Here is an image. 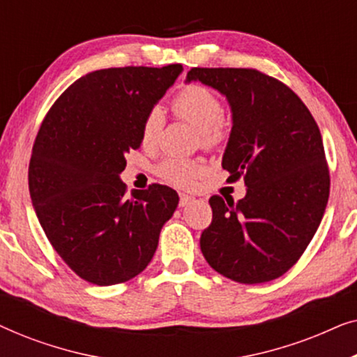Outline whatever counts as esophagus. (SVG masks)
Wrapping results in <instances>:
<instances>
[{
	"mask_svg": "<svg viewBox=\"0 0 357 357\" xmlns=\"http://www.w3.org/2000/svg\"><path fill=\"white\" fill-rule=\"evenodd\" d=\"M193 199H195V198L188 197V195H185V193H180V206H182V208L188 206L190 203H193Z\"/></svg>",
	"mask_w": 357,
	"mask_h": 357,
	"instance_id": "esophagus-1",
	"label": "esophagus"
}]
</instances>
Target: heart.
<instances>
[{"instance_id": "1", "label": "heart", "mask_w": 357, "mask_h": 357, "mask_svg": "<svg viewBox=\"0 0 357 357\" xmlns=\"http://www.w3.org/2000/svg\"><path fill=\"white\" fill-rule=\"evenodd\" d=\"M174 114L188 121L199 131L203 146L211 148L221 143L224 138V107L219 97L208 87L199 84H188L177 92L172 99ZM159 114L151 112L141 126V141L151 144L158 136ZM204 172L202 162L192 159L167 158L159 165L160 177L177 187H188Z\"/></svg>"}]
</instances>
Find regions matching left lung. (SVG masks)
Instances as JSON below:
<instances>
[{"label":"left lung","mask_w":357,"mask_h":357,"mask_svg":"<svg viewBox=\"0 0 357 357\" xmlns=\"http://www.w3.org/2000/svg\"><path fill=\"white\" fill-rule=\"evenodd\" d=\"M199 81L227 99L232 130L222 169L242 199L211 197V226L199 247L209 266L229 280L258 284L276 280L299 260L324 218L330 175L324 141L304 102L275 77L247 68H192Z\"/></svg>","instance_id":"left-lung-1"}]
</instances>
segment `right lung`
<instances>
[{
	"label": "right lung",
	"mask_w": 357,
	"mask_h": 357,
	"mask_svg": "<svg viewBox=\"0 0 357 357\" xmlns=\"http://www.w3.org/2000/svg\"><path fill=\"white\" fill-rule=\"evenodd\" d=\"M183 68H109L79 77L48 112L33 143L29 192L45 236L82 280L112 286L153 260L178 195L165 185L126 195L125 154Z\"/></svg>",
	"instance_id": "add662e5"
}]
</instances>
